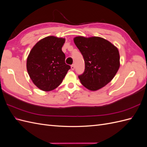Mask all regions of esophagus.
Here are the masks:
<instances>
[{
    "instance_id": "34e87169",
    "label": "esophagus",
    "mask_w": 147,
    "mask_h": 147,
    "mask_svg": "<svg viewBox=\"0 0 147 147\" xmlns=\"http://www.w3.org/2000/svg\"><path fill=\"white\" fill-rule=\"evenodd\" d=\"M75 68V67L74 64H72V65H71V69H72V70H74Z\"/></svg>"
}]
</instances>
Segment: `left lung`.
Wrapping results in <instances>:
<instances>
[{"instance_id":"obj_1","label":"left lung","mask_w":147,"mask_h":147,"mask_svg":"<svg viewBox=\"0 0 147 147\" xmlns=\"http://www.w3.org/2000/svg\"><path fill=\"white\" fill-rule=\"evenodd\" d=\"M75 45L83 55L85 64L84 72L78 75L83 85L96 91L107 84L119 68L118 48L112 43L99 37H76Z\"/></svg>"}]
</instances>
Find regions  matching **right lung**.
Returning a JSON list of instances; mask_svg holds the SVG:
<instances>
[{
    "label": "right lung",
    "instance_id": "add662e5",
    "mask_svg": "<svg viewBox=\"0 0 147 147\" xmlns=\"http://www.w3.org/2000/svg\"><path fill=\"white\" fill-rule=\"evenodd\" d=\"M65 38L48 36L38 41L27 59V70L34 84L40 90H55L63 82L70 69L65 63L62 51Z\"/></svg>",
    "mask_w": 147,
    "mask_h": 147
}]
</instances>
